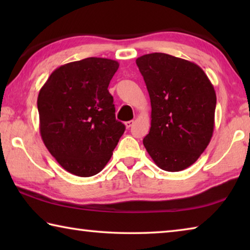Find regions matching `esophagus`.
<instances>
[{
  "label": "esophagus",
  "mask_w": 250,
  "mask_h": 250,
  "mask_svg": "<svg viewBox=\"0 0 250 250\" xmlns=\"http://www.w3.org/2000/svg\"><path fill=\"white\" fill-rule=\"evenodd\" d=\"M133 124H134V121L133 120H130V121H126L125 122V126H126V129H130L131 126L133 125Z\"/></svg>",
  "instance_id": "esophagus-1"
}]
</instances>
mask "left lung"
Listing matches in <instances>:
<instances>
[{"label":"left lung","instance_id":"obj_1","mask_svg":"<svg viewBox=\"0 0 250 250\" xmlns=\"http://www.w3.org/2000/svg\"><path fill=\"white\" fill-rule=\"evenodd\" d=\"M151 101V128L143 139L160 168L191 167L208 146L214 131L216 94L200 66L172 55L137 58Z\"/></svg>","mask_w":250,"mask_h":250}]
</instances>
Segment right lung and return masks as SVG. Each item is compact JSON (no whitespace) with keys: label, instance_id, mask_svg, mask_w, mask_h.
<instances>
[{"label":"right lung","instance_id":"1","mask_svg":"<svg viewBox=\"0 0 250 250\" xmlns=\"http://www.w3.org/2000/svg\"><path fill=\"white\" fill-rule=\"evenodd\" d=\"M119 62L89 57L55 69L40 90L44 145L67 172L92 176L105 167L125 126L108 86Z\"/></svg>","mask_w":250,"mask_h":250}]
</instances>
